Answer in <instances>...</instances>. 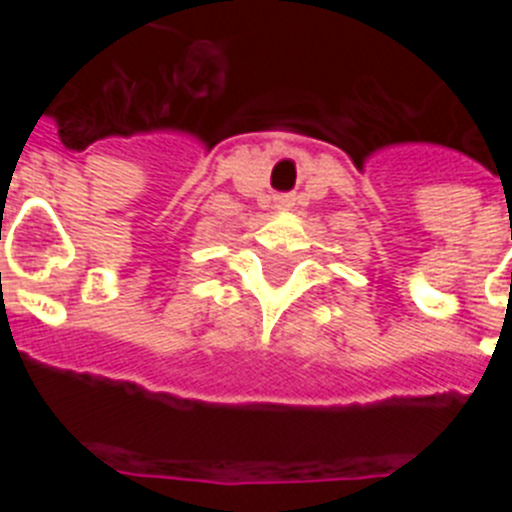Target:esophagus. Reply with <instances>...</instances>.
Wrapping results in <instances>:
<instances>
[{
  "instance_id": "obj_1",
  "label": "esophagus",
  "mask_w": 512,
  "mask_h": 512,
  "mask_svg": "<svg viewBox=\"0 0 512 512\" xmlns=\"http://www.w3.org/2000/svg\"><path fill=\"white\" fill-rule=\"evenodd\" d=\"M277 207L279 210H292V207H295V197H292V194H284V197L277 200Z\"/></svg>"
}]
</instances>
